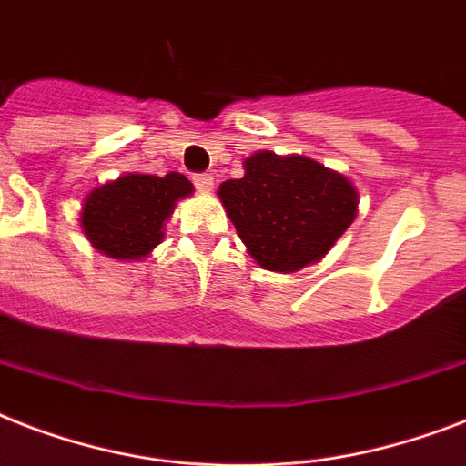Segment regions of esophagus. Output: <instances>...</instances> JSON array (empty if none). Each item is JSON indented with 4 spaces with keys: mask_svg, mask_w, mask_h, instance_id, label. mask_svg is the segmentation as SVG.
Wrapping results in <instances>:
<instances>
[{
    "mask_svg": "<svg viewBox=\"0 0 466 466\" xmlns=\"http://www.w3.org/2000/svg\"><path fill=\"white\" fill-rule=\"evenodd\" d=\"M193 183H196V188L203 190V193L212 190V186H215V181H212L210 174H196L193 176Z\"/></svg>",
    "mask_w": 466,
    "mask_h": 466,
    "instance_id": "1",
    "label": "esophagus"
}]
</instances>
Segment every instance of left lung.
<instances>
[{
	"label": "left lung",
	"instance_id": "obj_1",
	"mask_svg": "<svg viewBox=\"0 0 466 466\" xmlns=\"http://www.w3.org/2000/svg\"><path fill=\"white\" fill-rule=\"evenodd\" d=\"M219 200L258 266L295 273L321 261L358 215V190L309 157L256 152Z\"/></svg>",
	"mask_w": 466,
	"mask_h": 466
}]
</instances>
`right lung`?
Listing matches in <instances>:
<instances>
[{
	"label": "right lung",
	"instance_id": "1",
	"mask_svg": "<svg viewBox=\"0 0 466 466\" xmlns=\"http://www.w3.org/2000/svg\"><path fill=\"white\" fill-rule=\"evenodd\" d=\"M193 193L183 174H126L84 198L82 225L91 247L118 261H140L161 244L176 203Z\"/></svg>",
	"mask_w": 466,
	"mask_h": 466
}]
</instances>
